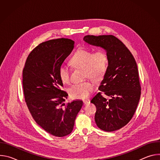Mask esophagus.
<instances>
[{
	"mask_svg": "<svg viewBox=\"0 0 160 160\" xmlns=\"http://www.w3.org/2000/svg\"><path fill=\"white\" fill-rule=\"evenodd\" d=\"M89 102H90V101H89L88 99H87V100H84V101H83V103H84L85 105L87 104H88V103H89Z\"/></svg>",
	"mask_w": 160,
	"mask_h": 160,
	"instance_id": "34e87169",
	"label": "esophagus"
}]
</instances>
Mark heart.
I'll return each instance as SVG.
<instances>
[{
	"instance_id": "obj_1",
	"label": "heart",
	"mask_w": 160,
	"mask_h": 160,
	"mask_svg": "<svg viewBox=\"0 0 160 160\" xmlns=\"http://www.w3.org/2000/svg\"><path fill=\"white\" fill-rule=\"evenodd\" d=\"M108 61V56L104 51L99 50L92 53L88 49L82 48L75 52L70 59V63L73 67L83 68L85 77L97 80L105 73ZM58 75L62 83L70 82V70L67 66L61 65ZM94 86L92 81L87 80L72 85L68 88V92L73 98L85 99L93 90Z\"/></svg>"
}]
</instances>
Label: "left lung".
<instances>
[{
	"label": "left lung",
	"mask_w": 160,
	"mask_h": 160,
	"mask_svg": "<svg viewBox=\"0 0 160 160\" xmlns=\"http://www.w3.org/2000/svg\"><path fill=\"white\" fill-rule=\"evenodd\" d=\"M87 43L105 50L108 65L99 90L111 97L108 101L101 92L90 102L96 106L95 122L106 132L125 126L132 119L141 97L138 66L132 53L118 38L113 35H86Z\"/></svg>",
	"instance_id": "8db88e82"
}]
</instances>
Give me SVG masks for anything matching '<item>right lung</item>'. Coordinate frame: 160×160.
Returning a JSON list of instances; mask_svg holds the SVG:
<instances>
[{
  "label": "right lung",
  "instance_id": "add662e5",
  "mask_svg": "<svg viewBox=\"0 0 160 160\" xmlns=\"http://www.w3.org/2000/svg\"><path fill=\"white\" fill-rule=\"evenodd\" d=\"M74 41L58 38L44 42L29 54L22 71L25 101L36 123L52 135L70 134L83 101L75 100L65 104L68 94L58 75L59 68L70 54Z\"/></svg>",
  "mask_w": 160,
  "mask_h": 160
}]
</instances>
